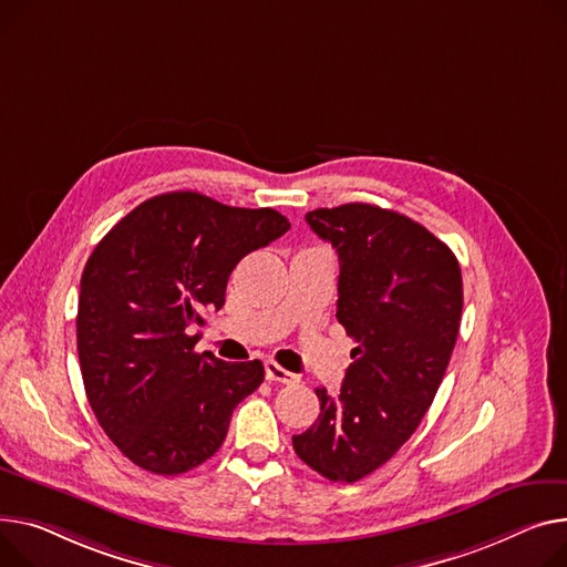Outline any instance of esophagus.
Returning <instances> with one entry per match:
<instances>
[{
  "label": "esophagus",
  "mask_w": 567,
  "mask_h": 567,
  "mask_svg": "<svg viewBox=\"0 0 567 567\" xmlns=\"http://www.w3.org/2000/svg\"><path fill=\"white\" fill-rule=\"evenodd\" d=\"M264 371H267V381H271V383L293 385V383H298V381H300L296 373H291V371L282 369V367H280L278 362H274V360H269L267 364H264Z\"/></svg>",
  "instance_id": "obj_1"
}]
</instances>
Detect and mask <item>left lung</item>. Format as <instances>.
Wrapping results in <instances>:
<instances>
[{
    "instance_id": "obj_1",
    "label": "left lung",
    "mask_w": 567,
    "mask_h": 567,
    "mask_svg": "<svg viewBox=\"0 0 567 567\" xmlns=\"http://www.w3.org/2000/svg\"><path fill=\"white\" fill-rule=\"evenodd\" d=\"M339 257L337 319L358 347L342 390L293 435L298 458L353 483L385 465L417 431L444 379L463 315L456 255L424 225L367 203L306 214Z\"/></svg>"
}]
</instances>
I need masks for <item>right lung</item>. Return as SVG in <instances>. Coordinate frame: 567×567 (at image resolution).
<instances>
[{
  "label": "right lung",
  "instance_id": "right-lung-1",
  "mask_svg": "<svg viewBox=\"0 0 567 567\" xmlns=\"http://www.w3.org/2000/svg\"><path fill=\"white\" fill-rule=\"evenodd\" d=\"M289 230L276 209L196 192L162 194L121 218L91 252L80 289L78 353L89 403L138 467L175 476L212 458L264 364L196 353L188 334L220 310L233 269Z\"/></svg>",
  "mask_w": 567,
  "mask_h": 567
}]
</instances>
